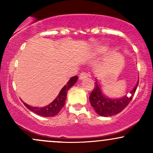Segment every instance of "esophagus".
<instances>
[{
    "label": "esophagus",
    "instance_id": "1",
    "mask_svg": "<svg viewBox=\"0 0 153 153\" xmlns=\"http://www.w3.org/2000/svg\"><path fill=\"white\" fill-rule=\"evenodd\" d=\"M88 77V75L85 73H81L79 75V79L80 80H83V79L86 78Z\"/></svg>",
    "mask_w": 153,
    "mask_h": 153
}]
</instances>
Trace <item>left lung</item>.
I'll return each mask as SVG.
<instances>
[{
	"instance_id": "1",
	"label": "left lung",
	"mask_w": 153,
	"mask_h": 153,
	"mask_svg": "<svg viewBox=\"0 0 153 153\" xmlns=\"http://www.w3.org/2000/svg\"><path fill=\"white\" fill-rule=\"evenodd\" d=\"M138 83L139 81L130 92V96H125L118 99H111L103 96L97 82H95V87L89 97L91 106L98 114L102 117H111L117 114L124 110L132 99Z\"/></svg>"
}]
</instances>
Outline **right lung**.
<instances>
[{
  "mask_svg": "<svg viewBox=\"0 0 153 153\" xmlns=\"http://www.w3.org/2000/svg\"><path fill=\"white\" fill-rule=\"evenodd\" d=\"M77 80H78V76L72 77L70 79L69 81L68 82L67 85L62 88V90L59 92V95L57 96V98L50 104H49L48 106L42 107V108H39V107H33L31 106H29V105L26 104L24 102V104L25 105L26 108H29L31 111L34 112L35 114L42 116V117H54V116L57 115L59 112V111L62 109V107L64 106L68 91L73 85H74V84L76 82Z\"/></svg>",
  "mask_w": 153,
  "mask_h": 153,
  "instance_id": "add662e5",
  "label": "right lung"
}]
</instances>
